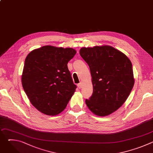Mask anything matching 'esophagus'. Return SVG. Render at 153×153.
Segmentation results:
<instances>
[{"instance_id":"1","label":"esophagus","mask_w":153,"mask_h":153,"mask_svg":"<svg viewBox=\"0 0 153 153\" xmlns=\"http://www.w3.org/2000/svg\"><path fill=\"white\" fill-rule=\"evenodd\" d=\"M82 82H80V83H78L77 84V86H78V88H82Z\"/></svg>"}]
</instances>
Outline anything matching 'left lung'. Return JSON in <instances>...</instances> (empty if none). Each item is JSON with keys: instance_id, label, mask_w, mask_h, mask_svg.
<instances>
[{"instance_id": "1", "label": "left lung", "mask_w": 153, "mask_h": 153, "mask_svg": "<svg viewBox=\"0 0 153 153\" xmlns=\"http://www.w3.org/2000/svg\"><path fill=\"white\" fill-rule=\"evenodd\" d=\"M81 57L90 69L93 93L85 103L95 115H110L125 103L134 84L132 63L120 51L109 45L82 47Z\"/></svg>"}]
</instances>
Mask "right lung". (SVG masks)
Returning <instances> with one entry per match:
<instances>
[{"mask_svg":"<svg viewBox=\"0 0 153 153\" xmlns=\"http://www.w3.org/2000/svg\"><path fill=\"white\" fill-rule=\"evenodd\" d=\"M76 53L72 48L46 45L27 56L22 84L31 104L42 113L59 114L74 93L76 85L67 64Z\"/></svg>","mask_w":153,"mask_h":153,"instance_id":"add662e5","label":"right lung"}]
</instances>
